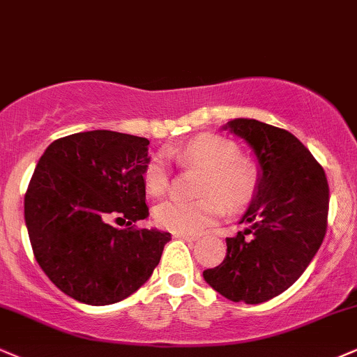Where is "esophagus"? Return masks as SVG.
I'll return each instance as SVG.
<instances>
[{"mask_svg": "<svg viewBox=\"0 0 357 357\" xmlns=\"http://www.w3.org/2000/svg\"><path fill=\"white\" fill-rule=\"evenodd\" d=\"M175 238H182V240H185V241H195L197 236L185 235V233H175Z\"/></svg>", "mask_w": 357, "mask_h": 357, "instance_id": "34e87169", "label": "esophagus"}]
</instances>
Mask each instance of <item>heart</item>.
I'll return each mask as SVG.
<instances>
[{"instance_id": "obj_1", "label": "heart", "mask_w": 357, "mask_h": 357, "mask_svg": "<svg viewBox=\"0 0 357 357\" xmlns=\"http://www.w3.org/2000/svg\"><path fill=\"white\" fill-rule=\"evenodd\" d=\"M233 140L204 134L170 152L182 169L202 172L195 202L169 200L153 210L157 227L175 233L197 235L213 225L222 215V205L230 212L243 208L258 187V167L252 158L238 155ZM144 187L157 199L169 188V172L160 158H152L144 170Z\"/></svg>"}]
</instances>
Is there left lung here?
I'll list each match as a JSON object with an SVG mask.
<instances>
[{
	"mask_svg": "<svg viewBox=\"0 0 357 357\" xmlns=\"http://www.w3.org/2000/svg\"><path fill=\"white\" fill-rule=\"evenodd\" d=\"M223 129L253 149L258 187L240 223L248 228L227 238V257L204 278L227 300L258 305L278 296L303 275L328 228L326 174L291 132L233 119Z\"/></svg>",
	"mask_w": 357,
	"mask_h": 357,
	"instance_id": "left-lung-1",
	"label": "left lung"
}]
</instances>
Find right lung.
I'll use <instances>...</instances> for the list:
<instances>
[{"label":"right lung","mask_w":357,"mask_h":357,"mask_svg":"<svg viewBox=\"0 0 357 357\" xmlns=\"http://www.w3.org/2000/svg\"><path fill=\"white\" fill-rule=\"evenodd\" d=\"M149 140L112 130L61 137L39 158L24 220L39 266L61 291L92 306L126 300L151 278L170 233L134 228L149 217ZM112 218L126 227L110 225Z\"/></svg>","instance_id":"right-lung-1"}]
</instances>
